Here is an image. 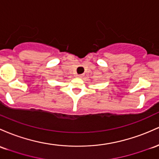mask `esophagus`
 Returning a JSON list of instances; mask_svg holds the SVG:
<instances>
[{
	"mask_svg": "<svg viewBox=\"0 0 159 159\" xmlns=\"http://www.w3.org/2000/svg\"><path fill=\"white\" fill-rule=\"evenodd\" d=\"M76 77L78 78H81L83 77L82 75H76Z\"/></svg>",
	"mask_w": 159,
	"mask_h": 159,
	"instance_id": "obj_1",
	"label": "esophagus"
}]
</instances>
